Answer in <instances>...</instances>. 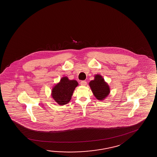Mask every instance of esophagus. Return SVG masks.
<instances>
[{
	"instance_id": "esophagus-1",
	"label": "esophagus",
	"mask_w": 157,
	"mask_h": 157,
	"mask_svg": "<svg viewBox=\"0 0 157 157\" xmlns=\"http://www.w3.org/2000/svg\"><path fill=\"white\" fill-rule=\"evenodd\" d=\"M86 81H84V80H83V81H81L80 82V85L82 86H86Z\"/></svg>"
}]
</instances>
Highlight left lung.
<instances>
[{"instance_id": "1", "label": "left lung", "mask_w": 157, "mask_h": 157, "mask_svg": "<svg viewBox=\"0 0 157 157\" xmlns=\"http://www.w3.org/2000/svg\"><path fill=\"white\" fill-rule=\"evenodd\" d=\"M89 85L95 97L99 101H103L109 94V86L100 74L95 75L94 79L91 80Z\"/></svg>"}]
</instances>
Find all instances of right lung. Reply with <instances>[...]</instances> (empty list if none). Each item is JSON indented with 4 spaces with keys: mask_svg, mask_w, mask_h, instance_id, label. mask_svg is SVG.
<instances>
[{
    "mask_svg": "<svg viewBox=\"0 0 157 157\" xmlns=\"http://www.w3.org/2000/svg\"><path fill=\"white\" fill-rule=\"evenodd\" d=\"M78 86L77 80H69L67 77H62L52 89L51 96L60 105H65L71 100L74 89Z\"/></svg>",
    "mask_w": 157,
    "mask_h": 157,
    "instance_id": "right-lung-1",
    "label": "right lung"
}]
</instances>
